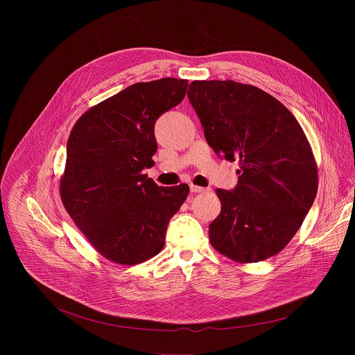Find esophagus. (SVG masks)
Returning a JSON list of instances; mask_svg holds the SVG:
<instances>
[{"label":"esophagus","instance_id":"esophagus-1","mask_svg":"<svg viewBox=\"0 0 355 355\" xmlns=\"http://www.w3.org/2000/svg\"><path fill=\"white\" fill-rule=\"evenodd\" d=\"M189 189H191V192H193V193H199V192H204V191H205L202 187H198V185H193V184L189 185Z\"/></svg>","mask_w":355,"mask_h":355}]
</instances>
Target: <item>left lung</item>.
<instances>
[{
	"instance_id": "obj_1",
	"label": "left lung",
	"mask_w": 355,
	"mask_h": 355,
	"mask_svg": "<svg viewBox=\"0 0 355 355\" xmlns=\"http://www.w3.org/2000/svg\"><path fill=\"white\" fill-rule=\"evenodd\" d=\"M208 144L240 164L234 189H216L222 209L209 240L237 263L279 252L305 220L318 192V167L295 116L266 91L232 80L188 88Z\"/></svg>"
}]
</instances>
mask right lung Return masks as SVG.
I'll list each match as a JSON object with an SVG mask.
<instances>
[{
	"mask_svg": "<svg viewBox=\"0 0 355 355\" xmlns=\"http://www.w3.org/2000/svg\"><path fill=\"white\" fill-rule=\"evenodd\" d=\"M188 80L136 83L89 108L73 126L60 180L63 205L105 259L135 266L163 250L185 184L159 187L143 174L157 150L155 123L185 96Z\"/></svg>",
	"mask_w": 355,
	"mask_h": 355,
	"instance_id": "right-lung-1",
	"label": "right lung"
}]
</instances>
